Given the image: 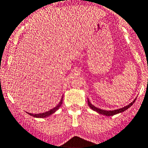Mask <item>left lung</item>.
<instances>
[{
  "mask_svg": "<svg viewBox=\"0 0 148 148\" xmlns=\"http://www.w3.org/2000/svg\"><path fill=\"white\" fill-rule=\"evenodd\" d=\"M135 101H136V99H135L134 101H133L132 103H130L129 105H127V106H124V107L123 108H121V109H119V110H111V111H107V110H101V109H99V108H97L95 107V106H94V105H92L91 103L89 102V101L88 100V105L89 106V107L92 109V110H94V111L97 112H98L99 114H101V115H106V116H112V115H116V114H119V113H121V112H124L125 110H127L128 109V108L130 107L134 103Z\"/></svg>",
  "mask_w": 148,
  "mask_h": 148,
  "instance_id": "obj_1",
  "label": "left lung"
}]
</instances>
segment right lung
Here are the masks:
<instances>
[{
    "instance_id": "1",
    "label": "right lung",
    "mask_w": 148,
    "mask_h": 148,
    "mask_svg": "<svg viewBox=\"0 0 148 148\" xmlns=\"http://www.w3.org/2000/svg\"><path fill=\"white\" fill-rule=\"evenodd\" d=\"M62 100H63V97H62L61 101H60V103H59L57 106H55L54 108H53L52 110H49V111L45 112L39 113V114H33V113H28V112L27 113L29 115H31V116L34 117V118H46V117H48L51 115H52L53 113H54L56 110H59V108H60V106H61V105L62 104Z\"/></svg>"
}]
</instances>
